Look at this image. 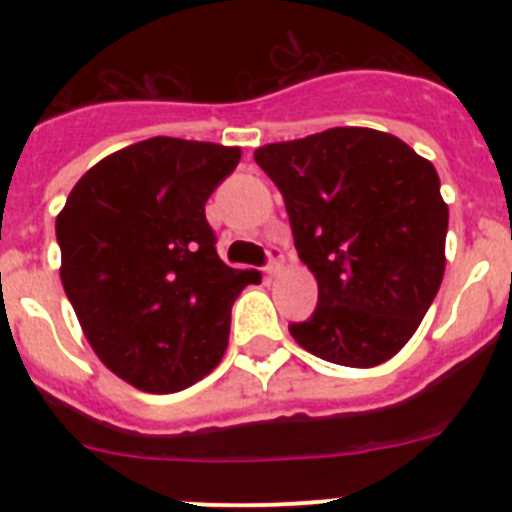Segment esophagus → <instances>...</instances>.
<instances>
[{
  "label": "esophagus",
  "instance_id": "obj_1",
  "mask_svg": "<svg viewBox=\"0 0 512 512\" xmlns=\"http://www.w3.org/2000/svg\"><path fill=\"white\" fill-rule=\"evenodd\" d=\"M282 269H284L282 248L269 246V264H266V274H269V277H277V274H282Z\"/></svg>",
  "mask_w": 512,
  "mask_h": 512
}]
</instances>
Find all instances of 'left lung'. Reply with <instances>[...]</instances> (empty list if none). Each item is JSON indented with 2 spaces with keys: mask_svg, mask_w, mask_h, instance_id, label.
Returning a JSON list of instances; mask_svg holds the SVG:
<instances>
[{
  "mask_svg": "<svg viewBox=\"0 0 512 512\" xmlns=\"http://www.w3.org/2000/svg\"><path fill=\"white\" fill-rule=\"evenodd\" d=\"M287 207L318 307L289 333L318 359L384 364L413 338L446 269L449 207L428 158L372 128L253 151Z\"/></svg>",
  "mask_w": 512,
  "mask_h": 512,
  "instance_id": "left-lung-1",
  "label": "left lung"
}]
</instances>
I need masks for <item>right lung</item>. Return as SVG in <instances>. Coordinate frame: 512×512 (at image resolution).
I'll return each mask as SVG.
<instances>
[{
	"mask_svg": "<svg viewBox=\"0 0 512 512\" xmlns=\"http://www.w3.org/2000/svg\"><path fill=\"white\" fill-rule=\"evenodd\" d=\"M241 148L140 140L104 156L56 217L61 282L89 346L112 374L153 395L179 392L228 348L230 307L253 269L215 251L205 202Z\"/></svg>",
	"mask_w": 512,
	"mask_h": 512,
	"instance_id": "obj_1",
	"label": "right lung"
}]
</instances>
